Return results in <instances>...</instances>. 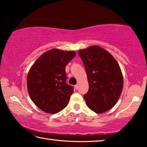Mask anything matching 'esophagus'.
Returning a JSON list of instances; mask_svg holds the SVG:
<instances>
[{"label":"esophagus","mask_w":147,"mask_h":147,"mask_svg":"<svg viewBox=\"0 0 147 147\" xmlns=\"http://www.w3.org/2000/svg\"><path fill=\"white\" fill-rule=\"evenodd\" d=\"M74 88H75V89H78V84H76V85L74 86Z\"/></svg>","instance_id":"34e87169"}]
</instances>
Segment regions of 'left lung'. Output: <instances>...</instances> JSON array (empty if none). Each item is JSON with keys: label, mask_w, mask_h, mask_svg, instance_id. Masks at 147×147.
<instances>
[{"label": "left lung", "mask_w": 147, "mask_h": 147, "mask_svg": "<svg viewBox=\"0 0 147 147\" xmlns=\"http://www.w3.org/2000/svg\"><path fill=\"white\" fill-rule=\"evenodd\" d=\"M85 67L89 90L84 95L87 105L96 113H102L115 105L123 88V77L117 61L98 46L79 50Z\"/></svg>", "instance_id": "8db88e82"}]
</instances>
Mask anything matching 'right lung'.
Returning <instances> with one entry per match:
<instances>
[{
	"mask_svg": "<svg viewBox=\"0 0 147 147\" xmlns=\"http://www.w3.org/2000/svg\"><path fill=\"white\" fill-rule=\"evenodd\" d=\"M75 55V51L49 50L31 67L27 89L32 100L42 111L55 114L67 106L74 90L66 82L65 67Z\"/></svg>",
	"mask_w": 147,
	"mask_h": 147,
	"instance_id": "right-lung-1",
	"label": "right lung"
}]
</instances>
